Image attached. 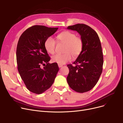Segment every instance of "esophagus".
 <instances>
[{
	"mask_svg": "<svg viewBox=\"0 0 123 123\" xmlns=\"http://www.w3.org/2000/svg\"><path fill=\"white\" fill-rule=\"evenodd\" d=\"M62 66H63L62 65H60V64H58V67H59V68H61V67H62Z\"/></svg>",
	"mask_w": 123,
	"mask_h": 123,
	"instance_id": "1",
	"label": "esophagus"
}]
</instances>
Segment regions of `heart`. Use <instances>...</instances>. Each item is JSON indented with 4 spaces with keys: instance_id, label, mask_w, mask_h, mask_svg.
I'll return each mask as SVG.
<instances>
[{
    "instance_id": "obj_1",
    "label": "heart",
    "mask_w": 123,
    "mask_h": 123,
    "mask_svg": "<svg viewBox=\"0 0 123 123\" xmlns=\"http://www.w3.org/2000/svg\"><path fill=\"white\" fill-rule=\"evenodd\" d=\"M57 39L59 42L65 44L64 52L62 54H56L52 57L51 60L58 64H65L71 60L72 55L73 57L78 56L82 52L83 42L79 37H77L73 32L69 31L62 32L57 36ZM56 41L54 39L50 36L45 41L44 46L46 51L49 54L55 53Z\"/></svg>"
}]
</instances>
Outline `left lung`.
Segmentation results:
<instances>
[{
    "mask_svg": "<svg viewBox=\"0 0 123 123\" xmlns=\"http://www.w3.org/2000/svg\"><path fill=\"white\" fill-rule=\"evenodd\" d=\"M68 29L76 31L83 42L82 52L73 64L67 66L69 73L67 81L75 91L84 93L91 90L102 74L103 55L99 37L96 32L84 24L69 26Z\"/></svg>",
    "mask_w": 123,
    "mask_h": 123,
    "instance_id": "obj_1",
    "label": "left lung"
}]
</instances>
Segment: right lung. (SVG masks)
Segmentation results:
<instances>
[{
  "instance_id": "right-lung-1",
  "label": "right lung",
  "mask_w": 123,
  "mask_h": 123,
  "mask_svg": "<svg viewBox=\"0 0 123 123\" xmlns=\"http://www.w3.org/2000/svg\"><path fill=\"white\" fill-rule=\"evenodd\" d=\"M58 29L34 25L19 38L16 49L18 71L26 87L33 93L40 94L48 89L59 71L57 63H49L50 57L44 46L47 38Z\"/></svg>"
}]
</instances>
